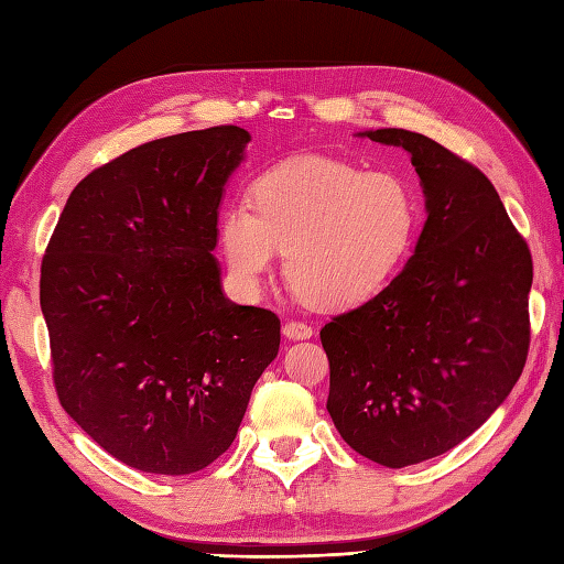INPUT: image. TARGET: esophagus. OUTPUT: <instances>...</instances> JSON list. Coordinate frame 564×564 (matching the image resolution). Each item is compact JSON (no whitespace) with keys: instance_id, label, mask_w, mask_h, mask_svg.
Returning <instances> with one entry per match:
<instances>
[{"instance_id":"34e87169","label":"esophagus","mask_w":564,"mask_h":564,"mask_svg":"<svg viewBox=\"0 0 564 564\" xmlns=\"http://www.w3.org/2000/svg\"><path fill=\"white\" fill-rule=\"evenodd\" d=\"M282 335L286 337V339H308V337H313V327L311 325H306V323H296V321H286L284 325H282Z\"/></svg>"}]
</instances>
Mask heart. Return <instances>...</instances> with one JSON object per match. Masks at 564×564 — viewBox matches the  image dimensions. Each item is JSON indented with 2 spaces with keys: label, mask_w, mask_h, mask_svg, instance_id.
Returning a JSON list of instances; mask_svg holds the SVG:
<instances>
[{
  "label": "heart",
  "mask_w": 564,
  "mask_h": 564,
  "mask_svg": "<svg viewBox=\"0 0 564 564\" xmlns=\"http://www.w3.org/2000/svg\"><path fill=\"white\" fill-rule=\"evenodd\" d=\"M251 203L219 215L231 280L256 292L284 251L286 280L318 308H349L378 294L402 268L421 219L404 176L327 155L272 164L253 182Z\"/></svg>",
  "instance_id": "obj_1"
}]
</instances>
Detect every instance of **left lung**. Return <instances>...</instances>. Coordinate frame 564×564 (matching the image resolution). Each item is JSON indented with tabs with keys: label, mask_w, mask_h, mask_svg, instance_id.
Returning a JSON list of instances; mask_svg holds the SVG:
<instances>
[{
	"label": "left lung",
	"mask_w": 564,
	"mask_h": 564,
	"mask_svg": "<svg viewBox=\"0 0 564 564\" xmlns=\"http://www.w3.org/2000/svg\"><path fill=\"white\" fill-rule=\"evenodd\" d=\"M404 148L425 223L400 274L321 329L327 411L345 443L390 469L445 455L484 425L529 351L533 265L488 176L423 133H356Z\"/></svg>",
	"instance_id": "left-lung-1"
}]
</instances>
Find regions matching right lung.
<instances>
[{
  "label": "right lung",
  "mask_w": 564,
  "mask_h": 564,
  "mask_svg": "<svg viewBox=\"0 0 564 564\" xmlns=\"http://www.w3.org/2000/svg\"><path fill=\"white\" fill-rule=\"evenodd\" d=\"M251 133L186 131L90 172L40 270L64 411L145 474L205 469L235 443L280 318L223 292L217 210Z\"/></svg>",
  "instance_id": "1"
}]
</instances>
